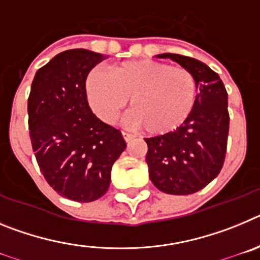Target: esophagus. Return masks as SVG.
<instances>
[{"mask_svg": "<svg viewBox=\"0 0 260 260\" xmlns=\"http://www.w3.org/2000/svg\"><path fill=\"white\" fill-rule=\"evenodd\" d=\"M122 137H123V139H125L126 142H130L132 141V139H134V135L133 134H130V133H126V132H122Z\"/></svg>", "mask_w": 260, "mask_h": 260, "instance_id": "1", "label": "esophagus"}]
</instances>
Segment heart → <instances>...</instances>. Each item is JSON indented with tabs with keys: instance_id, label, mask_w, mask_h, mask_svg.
I'll return each mask as SVG.
<instances>
[{
	"instance_id": "1",
	"label": "heart",
	"mask_w": 260,
	"mask_h": 260,
	"mask_svg": "<svg viewBox=\"0 0 260 260\" xmlns=\"http://www.w3.org/2000/svg\"><path fill=\"white\" fill-rule=\"evenodd\" d=\"M86 95L93 113L113 122L132 99L130 122L151 135L174 132L187 121L197 102V82L190 70L152 59L119 63L110 74L91 71Z\"/></svg>"
}]
</instances>
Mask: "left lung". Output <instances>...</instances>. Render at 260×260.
<instances>
[{
    "label": "left lung",
    "instance_id": "1",
    "mask_svg": "<svg viewBox=\"0 0 260 260\" xmlns=\"http://www.w3.org/2000/svg\"><path fill=\"white\" fill-rule=\"evenodd\" d=\"M192 73L199 92L185 123L169 134L146 138L150 178L160 191L189 195L217 177L226 153L228 93L222 80L206 63L191 57L162 53Z\"/></svg>",
    "mask_w": 260,
    "mask_h": 260
}]
</instances>
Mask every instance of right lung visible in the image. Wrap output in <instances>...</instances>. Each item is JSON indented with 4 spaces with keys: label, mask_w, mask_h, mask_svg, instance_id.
Instances as JSON below:
<instances>
[{
    "label": "right lung",
    "mask_w": 260,
    "mask_h": 260,
    "mask_svg": "<svg viewBox=\"0 0 260 260\" xmlns=\"http://www.w3.org/2000/svg\"><path fill=\"white\" fill-rule=\"evenodd\" d=\"M100 53L70 49L36 71L28 98L32 150L47 182L75 202L102 198L114 161L125 151L119 130L92 113L87 75L105 59Z\"/></svg>",
    "instance_id": "1"
}]
</instances>
